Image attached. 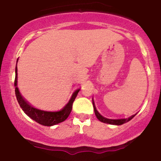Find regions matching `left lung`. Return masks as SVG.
I'll use <instances>...</instances> for the list:
<instances>
[{"label":"left lung","instance_id":"left-lung-1","mask_svg":"<svg viewBox=\"0 0 161 161\" xmlns=\"http://www.w3.org/2000/svg\"><path fill=\"white\" fill-rule=\"evenodd\" d=\"M92 103H93L94 110H95V114L96 116H97V118L99 119L100 121L103 122V123H108V124H111V125H122V124H123V123H127V122H129V120H131V119H132V118L136 116V114H135V115L130 116V117H129V118H126V119H107V118H105V117H104V116H101V114L98 113V111L96 110V108L95 106V103H94L93 100H92Z\"/></svg>","mask_w":161,"mask_h":161}]
</instances>
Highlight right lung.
<instances>
[{
	"label": "right lung",
	"mask_w": 161,
	"mask_h": 161,
	"mask_svg": "<svg viewBox=\"0 0 161 161\" xmlns=\"http://www.w3.org/2000/svg\"><path fill=\"white\" fill-rule=\"evenodd\" d=\"M17 65V63H16ZM14 86H15V93L16 97L17 98L18 103H19V106L23 109V110L30 118H32L33 120L37 122L39 124H42L46 126H51V125H56L57 123H60L61 122H64L66 118L69 115L70 112L72 110L73 108V103L75 101V97H76L77 94L79 93V90H76L73 96H72L71 99L68 102V104L62 109L61 110L57 112H48L45 111V110H39L37 109L32 105H30L29 103L23 98V96L20 95L19 89L17 88V66H16V76L15 80H14Z\"/></svg>",
	"instance_id": "1"
}]
</instances>
